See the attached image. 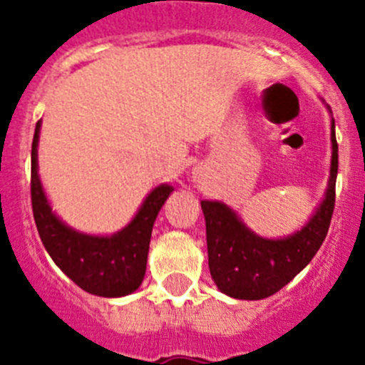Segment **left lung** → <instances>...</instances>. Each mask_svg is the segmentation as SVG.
<instances>
[{
  "label": "left lung",
  "instance_id": "obj_1",
  "mask_svg": "<svg viewBox=\"0 0 365 365\" xmlns=\"http://www.w3.org/2000/svg\"><path fill=\"white\" fill-rule=\"evenodd\" d=\"M331 123V174L326 199L305 227L288 239H261L222 202L202 200L208 267L214 282L235 299H265L309 265L328 235L335 206L337 140Z\"/></svg>",
  "mask_w": 365,
  "mask_h": 365
}]
</instances>
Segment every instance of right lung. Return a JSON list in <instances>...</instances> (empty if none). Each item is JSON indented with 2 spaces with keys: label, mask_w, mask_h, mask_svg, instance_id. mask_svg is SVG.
Wrapping results in <instances>:
<instances>
[{
  "label": "right lung",
  "mask_w": 365,
  "mask_h": 365,
  "mask_svg": "<svg viewBox=\"0 0 365 365\" xmlns=\"http://www.w3.org/2000/svg\"><path fill=\"white\" fill-rule=\"evenodd\" d=\"M37 121L31 142V210L37 233L53 261L81 289L100 297H121L142 284L155 217L172 193L159 185L143 200L136 217L111 237H91L66 227L54 216L37 176Z\"/></svg>",
  "instance_id": "add662e5"
}]
</instances>
